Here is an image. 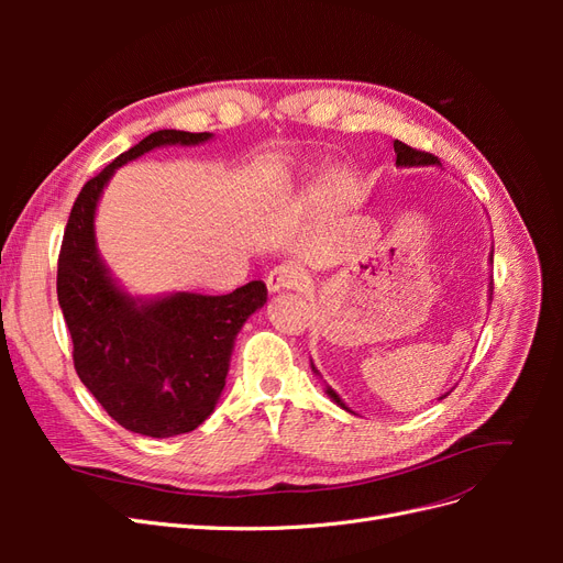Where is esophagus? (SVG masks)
Wrapping results in <instances>:
<instances>
[{
  "instance_id": "esophagus-1",
  "label": "esophagus",
  "mask_w": 563,
  "mask_h": 563,
  "mask_svg": "<svg viewBox=\"0 0 563 563\" xmlns=\"http://www.w3.org/2000/svg\"><path fill=\"white\" fill-rule=\"evenodd\" d=\"M265 282H267L269 291L277 294V291H284V288H300L305 277H302V272L296 265L282 263L275 269H269V275H267Z\"/></svg>"
}]
</instances>
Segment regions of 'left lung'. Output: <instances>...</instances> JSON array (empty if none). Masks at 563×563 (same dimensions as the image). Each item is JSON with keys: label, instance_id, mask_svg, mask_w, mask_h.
I'll return each mask as SVG.
<instances>
[{"label": "left lung", "instance_id": "8db88e82", "mask_svg": "<svg viewBox=\"0 0 563 563\" xmlns=\"http://www.w3.org/2000/svg\"><path fill=\"white\" fill-rule=\"evenodd\" d=\"M395 152H397V164H399V166H428V164H439V157L430 155V152L416 150V147L406 145V143H401V141H395ZM327 395H329L338 406L347 408L343 401H340V397L335 395V391H333L331 387H327ZM446 395H449V391H446ZM446 395H444V397H446ZM444 397H441V399H444Z\"/></svg>", "mask_w": 563, "mask_h": 563}]
</instances>
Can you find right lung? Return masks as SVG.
<instances>
[{"instance_id":"obj_1","label":"right lung","mask_w":563,"mask_h":563,"mask_svg":"<svg viewBox=\"0 0 563 563\" xmlns=\"http://www.w3.org/2000/svg\"><path fill=\"white\" fill-rule=\"evenodd\" d=\"M209 139L211 133L176 129L150 133L87 180L63 234L56 288L75 371L108 416L135 434H185L213 413L234 338L267 300L265 284L249 282L228 296L176 294L135 302L98 258L93 213L114 168L152 147Z\"/></svg>"}]
</instances>
